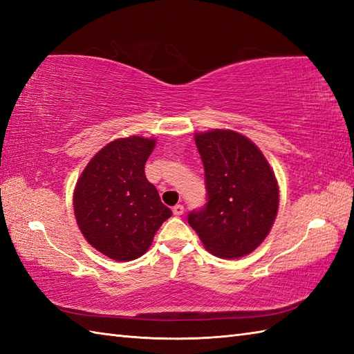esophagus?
I'll use <instances>...</instances> for the list:
<instances>
[{"instance_id": "34e87169", "label": "esophagus", "mask_w": 354, "mask_h": 354, "mask_svg": "<svg viewBox=\"0 0 354 354\" xmlns=\"http://www.w3.org/2000/svg\"><path fill=\"white\" fill-rule=\"evenodd\" d=\"M183 213H184V205L178 204V205L173 207V214H175V216H181Z\"/></svg>"}]
</instances>
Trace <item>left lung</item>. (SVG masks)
Returning a JSON list of instances; mask_svg holds the SVG:
<instances>
[{"mask_svg":"<svg viewBox=\"0 0 354 354\" xmlns=\"http://www.w3.org/2000/svg\"><path fill=\"white\" fill-rule=\"evenodd\" d=\"M205 169L208 202L189 214L205 250L239 259L261 245L275 222L280 190L261 150L245 135L213 129L194 135Z\"/></svg>","mask_w":354,"mask_h":354,"instance_id":"left-lung-1","label":"left lung"}]
</instances>
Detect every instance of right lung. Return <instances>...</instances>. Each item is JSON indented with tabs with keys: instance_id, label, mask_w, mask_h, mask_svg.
Here are the masks:
<instances>
[{
	"instance_id": "1",
	"label": "right lung",
	"mask_w": 354,
	"mask_h": 354,
	"mask_svg": "<svg viewBox=\"0 0 354 354\" xmlns=\"http://www.w3.org/2000/svg\"><path fill=\"white\" fill-rule=\"evenodd\" d=\"M155 145V138L138 135L111 141L91 158L76 183L73 207L79 230L112 260L141 257L171 216L145 175Z\"/></svg>"
}]
</instances>
